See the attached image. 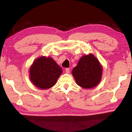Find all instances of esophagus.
Here are the masks:
<instances>
[{"label":"esophagus","instance_id":"34e87169","mask_svg":"<svg viewBox=\"0 0 132 132\" xmlns=\"http://www.w3.org/2000/svg\"><path fill=\"white\" fill-rule=\"evenodd\" d=\"M65 71H66V73L69 74V72H70V69H69V68H66V69H65Z\"/></svg>","mask_w":132,"mask_h":132}]
</instances>
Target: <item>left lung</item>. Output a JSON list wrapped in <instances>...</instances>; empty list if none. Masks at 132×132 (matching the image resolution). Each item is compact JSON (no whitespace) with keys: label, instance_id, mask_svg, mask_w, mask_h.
<instances>
[{"label":"left lung","instance_id":"obj_1","mask_svg":"<svg viewBox=\"0 0 132 132\" xmlns=\"http://www.w3.org/2000/svg\"><path fill=\"white\" fill-rule=\"evenodd\" d=\"M102 66L95 56L90 53L82 56L72 71L77 84L84 89L97 86L102 79Z\"/></svg>","mask_w":132,"mask_h":132}]
</instances>
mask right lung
<instances>
[{"label": "right lung", "instance_id": "1", "mask_svg": "<svg viewBox=\"0 0 132 132\" xmlns=\"http://www.w3.org/2000/svg\"><path fill=\"white\" fill-rule=\"evenodd\" d=\"M62 72V68L53 59L40 56L30 66L29 77L32 84L38 88L48 89L55 85Z\"/></svg>", "mask_w": 132, "mask_h": 132}]
</instances>
